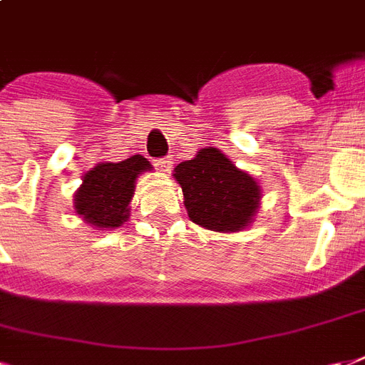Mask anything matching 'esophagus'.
Segmentation results:
<instances>
[{
    "mask_svg": "<svg viewBox=\"0 0 365 365\" xmlns=\"http://www.w3.org/2000/svg\"><path fill=\"white\" fill-rule=\"evenodd\" d=\"M172 157H164V158H158V160H155V166L157 168H160L163 172H168L172 168Z\"/></svg>",
    "mask_w": 365,
    "mask_h": 365,
    "instance_id": "34e87169",
    "label": "esophagus"
}]
</instances>
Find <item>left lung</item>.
<instances>
[{
  "label": "left lung",
  "instance_id": "left-lung-1",
  "mask_svg": "<svg viewBox=\"0 0 365 365\" xmlns=\"http://www.w3.org/2000/svg\"><path fill=\"white\" fill-rule=\"evenodd\" d=\"M183 205L195 224L212 232H239L258 208L260 187L218 149L208 147L176 166Z\"/></svg>",
  "mask_w": 365,
  "mask_h": 365
}]
</instances>
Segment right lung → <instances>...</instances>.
Listing matches in <instances>:
<instances>
[{
  "instance_id": "obj_1",
  "label": "right lung",
  "mask_w": 365,
  "mask_h": 365,
  "mask_svg": "<svg viewBox=\"0 0 365 365\" xmlns=\"http://www.w3.org/2000/svg\"><path fill=\"white\" fill-rule=\"evenodd\" d=\"M151 168L149 160L141 155H133L120 163L97 164L83 176L82 187L76 191V212L91 226L118 227L128 220L135 178Z\"/></svg>"
}]
</instances>
